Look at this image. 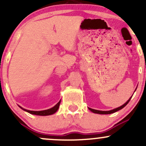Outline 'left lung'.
Masks as SVG:
<instances>
[{"mask_svg": "<svg viewBox=\"0 0 146 146\" xmlns=\"http://www.w3.org/2000/svg\"><path fill=\"white\" fill-rule=\"evenodd\" d=\"M132 97H131V98H132ZM131 98H130V99H129L128 101L125 102L124 104H123L122 106H120V107H118V108H115V109H113V110H108V111H102V110H95V109H93V108H89V110H90L91 112H93V113H97V114H101V115H106V114H111V113H115V112L118 111V110H121V109H122V108H124L125 106L128 104V102H130V99H131Z\"/></svg>", "mask_w": 146, "mask_h": 146, "instance_id": "1", "label": "left lung"}]
</instances>
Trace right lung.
<instances>
[{
  "label": "right lung",
  "instance_id": "add662e5",
  "mask_svg": "<svg viewBox=\"0 0 146 146\" xmlns=\"http://www.w3.org/2000/svg\"><path fill=\"white\" fill-rule=\"evenodd\" d=\"M60 102L61 101H60L59 102H58V103L57 104L56 106H54L53 108H50V109H48V110H41V111H33V110H29L24 109V108H23L21 106H19V107L21 108H22L23 110H24L25 111H27V113H29L30 114H32V115H41V116H46V115H53V114H54L55 113H56V111L58 110V108H59V106H60Z\"/></svg>",
  "mask_w": 146,
  "mask_h": 146
}]
</instances>
